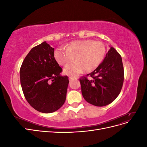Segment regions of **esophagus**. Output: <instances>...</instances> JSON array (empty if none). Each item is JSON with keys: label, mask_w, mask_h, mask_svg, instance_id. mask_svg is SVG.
Segmentation results:
<instances>
[{"label": "esophagus", "mask_w": 147, "mask_h": 147, "mask_svg": "<svg viewBox=\"0 0 147 147\" xmlns=\"http://www.w3.org/2000/svg\"><path fill=\"white\" fill-rule=\"evenodd\" d=\"M77 79V77H69V80H75Z\"/></svg>", "instance_id": "esophagus-1"}]
</instances>
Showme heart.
Masks as SVG:
<instances>
[{"mask_svg": "<svg viewBox=\"0 0 147 147\" xmlns=\"http://www.w3.org/2000/svg\"><path fill=\"white\" fill-rule=\"evenodd\" d=\"M106 53L104 44L92 40H75L65 48L56 49L54 55L56 61L61 65H67L72 61L74 63L65 67L64 72L70 76H76L84 69L91 72L98 67L103 61Z\"/></svg>", "mask_w": 147, "mask_h": 147, "instance_id": "1", "label": "heart"}]
</instances>
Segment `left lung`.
<instances>
[{"label": "left lung", "mask_w": 147, "mask_h": 147, "mask_svg": "<svg viewBox=\"0 0 147 147\" xmlns=\"http://www.w3.org/2000/svg\"><path fill=\"white\" fill-rule=\"evenodd\" d=\"M88 76L90 79L87 78ZM124 76L121 56L114 48L110 47L98 67L80 78L84 99L97 107L110 104L121 92Z\"/></svg>", "instance_id": "8db88e82"}]
</instances>
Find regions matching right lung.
Listing matches in <instances>:
<instances>
[{"instance_id": "right-lung-1", "label": "right lung", "mask_w": 147, "mask_h": 147, "mask_svg": "<svg viewBox=\"0 0 147 147\" xmlns=\"http://www.w3.org/2000/svg\"><path fill=\"white\" fill-rule=\"evenodd\" d=\"M62 68L54 56V48L46 42L34 47L21 66L20 82L26 100L40 112L49 113L64 104L69 77L61 76Z\"/></svg>"}]
</instances>
